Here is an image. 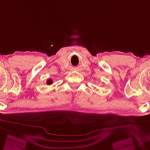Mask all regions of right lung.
<instances>
[{
	"instance_id": "right-lung-1",
	"label": "right lung",
	"mask_w": 150,
	"mask_h": 150,
	"mask_svg": "<svg viewBox=\"0 0 150 150\" xmlns=\"http://www.w3.org/2000/svg\"><path fill=\"white\" fill-rule=\"evenodd\" d=\"M46 83H47V84H52V79H48V80H47V81H46Z\"/></svg>"
}]
</instances>
